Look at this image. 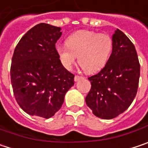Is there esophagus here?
I'll return each instance as SVG.
<instances>
[{
    "instance_id": "1",
    "label": "esophagus",
    "mask_w": 148,
    "mask_h": 148,
    "mask_svg": "<svg viewBox=\"0 0 148 148\" xmlns=\"http://www.w3.org/2000/svg\"><path fill=\"white\" fill-rule=\"evenodd\" d=\"M82 78V77L81 76H78V75H76L75 76V77H74V80L76 81V82H77V81H79L80 79Z\"/></svg>"
}]
</instances>
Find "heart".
Instances as JSON below:
<instances>
[{
	"mask_svg": "<svg viewBox=\"0 0 148 148\" xmlns=\"http://www.w3.org/2000/svg\"><path fill=\"white\" fill-rule=\"evenodd\" d=\"M66 45V46L57 47L63 66L71 70L78 56L80 66L85 71L92 73L106 65L113 49V39L107 34L79 30L67 38Z\"/></svg>",
	"mask_w": 148,
	"mask_h": 148,
	"instance_id": "1",
	"label": "heart"
}]
</instances>
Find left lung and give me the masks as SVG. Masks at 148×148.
<instances>
[{"label": "left lung", "mask_w": 148, "mask_h": 148, "mask_svg": "<svg viewBox=\"0 0 148 148\" xmlns=\"http://www.w3.org/2000/svg\"><path fill=\"white\" fill-rule=\"evenodd\" d=\"M113 49L105 66L88 77L86 103L99 118L110 120L125 111L138 88L140 63L133 43L120 29L113 34Z\"/></svg>", "instance_id": "obj_1"}]
</instances>
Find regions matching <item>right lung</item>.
Masks as SVG:
<instances>
[{
  "mask_svg": "<svg viewBox=\"0 0 148 148\" xmlns=\"http://www.w3.org/2000/svg\"><path fill=\"white\" fill-rule=\"evenodd\" d=\"M60 27L39 23L28 30L14 49L11 82L18 105L30 115L50 118L61 108L74 74L59 58L56 43Z\"/></svg>",
  "mask_w": 148,
  "mask_h": 148,
  "instance_id": "right-lung-1",
  "label": "right lung"
}]
</instances>
